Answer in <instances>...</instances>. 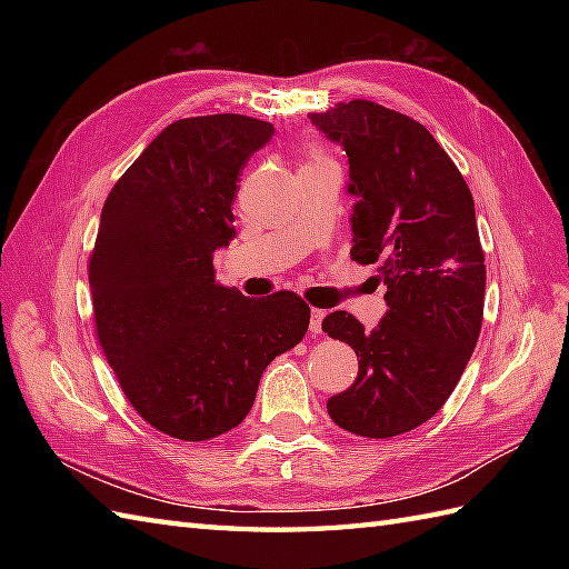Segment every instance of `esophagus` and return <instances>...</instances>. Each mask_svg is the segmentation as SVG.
Returning <instances> with one entry per match:
<instances>
[{
  "instance_id": "34e87169",
  "label": "esophagus",
  "mask_w": 569,
  "mask_h": 569,
  "mask_svg": "<svg viewBox=\"0 0 569 569\" xmlns=\"http://www.w3.org/2000/svg\"><path fill=\"white\" fill-rule=\"evenodd\" d=\"M322 320H325V310L312 308L310 310V332L312 335H320L322 332Z\"/></svg>"
}]
</instances>
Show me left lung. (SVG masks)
Segmentation results:
<instances>
[{
    "label": "left lung",
    "instance_id": "obj_1",
    "mask_svg": "<svg viewBox=\"0 0 569 569\" xmlns=\"http://www.w3.org/2000/svg\"><path fill=\"white\" fill-rule=\"evenodd\" d=\"M349 159L352 259L377 263L386 316L365 330L335 310L322 330L357 352L359 373L328 413L361 438H393L445 406L485 316V251L475 200L430 131L369 100L308 114Z\"/></svg>",
    "mask_w": 569,
    "mask_h": 569
}]
</instances>
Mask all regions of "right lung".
<instances>
[{"instance_id":"obj_1","label":"right lung","mask_w":569,"mask_h":569,"mask_svg":"<svg viewBox=\"0 0 569 569\" xmlns=\"http://www.w3.org/2000/svg\"><path fill=\"white\" fill-rule=\"evenodd\" d=\"M271 137L273 124L244 114L178 119L104 200L90 253L94 330L129 403L178 440L237 428L263 369L308 332L300 296L247 298L214 281L239 171Z\"/></svg>"}]
</instances>
